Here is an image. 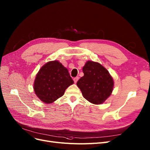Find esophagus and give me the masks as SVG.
Returning <instances> with one entry per match:
<instances>
[{"label":"esophagus","instance_id":"esophagus-1","mask_svg":"<svg viewBox=\"0 0 150 150\" xmlns=\"http://www.w3.org/2000/svg\"><path fill=\"white\" fill-rule=\"evenodd\" d=\"M73 80H74V82H75V83H76V82H77V81L79 80V77H74V78L73 79Z\"/></svg>","mask_w":150,"mask_h":150}]
</instances>
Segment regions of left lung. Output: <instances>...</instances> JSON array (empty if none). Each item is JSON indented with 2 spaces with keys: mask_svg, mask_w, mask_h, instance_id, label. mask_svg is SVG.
Wrapping results in <instances>:
<instances>
[{
  "mask_svg": "<svg viewBox=\"0 0 150 150\" xmlns=\"http://www.w3.org/2000/svg\"><path fill=\"white\" fill-rule=\"evenodd\" d=\"M84 76L77 82L82 96L94 104H100L110 96L113 81L108 71L100 64L87 61L82 68Z\"/></svg>",
  "mask_w": 150,
  "mask_h": 150,
  "instance_id": "8db88e82",
  "label": "left lung"
}]
</instances>
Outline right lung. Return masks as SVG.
<instances>
[{"label": "right lung", "mask_w": 150, "mask_h": 150, "mask_svg": "<svg viewBox=\"0 0 150 150\" xmlns=\"http://www.w3.org/2000/svg\"><path fill=\"white\" fill-rule=\"evenodd\" d=\"M73 83L67 68L58 61H50L36 76L34 91L41 100L50 104L63 96L66 88Z\"/></svg>", "instance_id": "add662e5"}]
</instances>
